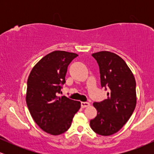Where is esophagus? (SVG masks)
I'll return each instance as SVG.
<instances>
[{
  "mask_svg": "<svg viewBox=\"0 0 154 154\" xmlns=\"http://www.w3.org/2000/svg\"><path fill=\"white\" fill-rule=\"evenodd\" d=\"M90 105H91V104H90V103H88V102H81V106L82 108L88 107Z\"/></svg>",
  "mask_w": 154,
  "mask_h": 154,
  "instance_id": "1",
  "label": "esophagus"
}]
</instances>
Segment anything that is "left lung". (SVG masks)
<instances>
[{"label": "left lung", "instance_id": "1", "mask_svg": "<svg viewBox=\"0 0 154 154\" xmlns=\"http://www.w3.org/2000/svg\"><path fill=\"white\" fill-rule=\"evenodd\" d=\"M99 66L100 84L108 88V98L95 102L97 116L90 122L92 130L108 136L117 132L128 121L136 106V82L133 74L120 56L109 51L92 54Z\"/></svg>", "mask_w": 154, "mask_h": 154}]
</instances>
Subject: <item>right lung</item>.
<instances>
[{
	"label": "right lung",
	"instance_id": "right-lung-1",
	"mask_svg": "<svg viewBox=\"0 0 154 154\" xmlns=\"http://www.w3.org/2000/svg\"><path fill=\"white\" fill-rule=\"evenodd\" d=\"M78 55L55 51L42 58L27 79L26 102L32 117L43 131L59 135L68 130L79 109V101L58 97L66 82L67 67Z\"/></svg>",
	"mask_w": 154,
	"mask_h": 154
}]
</instances>
